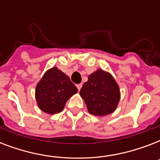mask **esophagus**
Here are the masks:
<instances>
[{"mask_svg": "<svg viewBox=\"0 0 160 160\" xmlns=\"http://www.w3.org/2000/svg\"><path fill=\"white\" fill-rule=\"evenodd\" d=\"M76 87H77L78 90L80 91V89H81V87H82V84H78V85H76Z\"/></svg>", "mask_w": 160, "mask_h": 160, "instance_id": "34e87169", "label": "esophagus"}]
</instances>
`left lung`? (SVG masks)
Here are the masks:
<instances>
[{
    "label": "left lung",
    "instance_id": "1",
    "mask_svg": "<svg viewBox=\"0 0 160 160\" xmlns=\"http://www.w3.org/2000/svg\"><path fill=\"white\" fill-rule=\"evenodd\" d=\"M80 95L85 100L88 111L97 116L114 112L120 98L119 86L114 79L102 70H97L89 75Z\"/></svg>",
    "mask_w": 160,
    "mask_h": 160
}]
</instances>
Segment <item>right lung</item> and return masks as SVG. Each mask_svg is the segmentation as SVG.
Listing matches in <instances>:
<instances>
[{"label": "right lung", "instance_id": "obj_1", "mask_svg": "<svg viewBox=\"0 0 160 160\" xmlns=\"http://www.w3.org/2000/svg\"><path fill=\"white\" fill-rule=\"evenodd\" d=\"M77 91L69 76L53 67L45 73L36 85V99L42 111L53 114L62 111L66 101Z\"/></svg>", "mask_w": 160, "mask_h": 160}]
</instances>
